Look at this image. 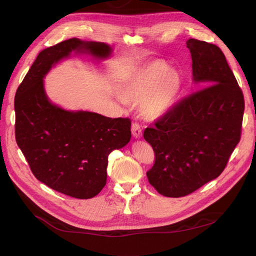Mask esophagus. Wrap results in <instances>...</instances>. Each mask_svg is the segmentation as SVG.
<instances>
[{
	"label": "esophagus",
	"mask_w": 256,
	"mask_h": 256,
	"mask_svg": "<svg viewBox=\"0 0 256 256\" xmlns=\"http://www.w3.org/2000/svg\"><path fill=\"white\" fill-rule=\"evenodd\" d=\"M131 130H132V136L136 138H140L142 136V128L138 122H134Z\"/></svg>",
	"instance_id": "esophagus-1"
}]
</instances>
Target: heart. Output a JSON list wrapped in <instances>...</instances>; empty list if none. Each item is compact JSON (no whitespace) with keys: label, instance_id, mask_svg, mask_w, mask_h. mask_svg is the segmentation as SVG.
Instances as JSON below:
<instances>
[{"label":"heart","instance_id":"1","mask_svg":"<svg viewBox=\"0 0 256 256\" xmlns=\"http://www.w3.org/2000/svg\"><path fill=\"white\" fill-rule=\"evenodd\" d=\"M168 68L161 60L147 65L122 90V98L129 104H141L147 118L164 114L173 106L182 85L180 74Z\"/></svg>","mask_w":256,"mask_h":256}]
</instances>
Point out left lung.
Returning a JSON list of instances; mask_svg holds the SVG:
<instances>
[{
    "mask_svg": "<svg viewBox=\"0 0 256 256\" xmlns=\"http://www.w3.org/2000/svg\"><path fill=\"white\" fill-rule=\"evenodd\" d=\"M193 80L206 86L176 102L144 130L154 152L146 172L160 194L180 198L218 177L240 141L242 90L216 44L190 38Z\"/></svg>",
    "mask_w": 256,
    "mask_h": 256,
    "instance_id": "left-lung-1",
    "label": "left lung"
}]
</instances>
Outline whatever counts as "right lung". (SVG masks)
Returning <instances> with one entry per match:
<instances>
[{
	"mask_svg": "<svg viewBox=\"0 0 256 256\" xmlns=\"http://www.w3.org/2000/svg\"><path fill=\"white\" fill-rule=\"evenodd\" d=\"M72 51L98 58L111 54L108 44L79 38L42 50L14 97V136L38 180L68 196L90 198L106 184L110 152L130 141L131 120L86 111H66L49 102L44 76Z\"/></svg>",
	"mask_w": 256,
	"mask_h": 256,
	"instance_id": "1",
	"label": "right lung"
}]
</instances>
